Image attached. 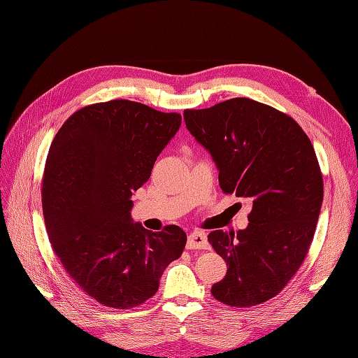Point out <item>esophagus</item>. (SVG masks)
Here are the masks:
<instances>
[{
    "mask_svg": "<svg viewBox=\"0 0 358 358\" xmlns=\"http://www.w3.org/2000/svg\"><path fill=\"white\" fill-rule=\"evenodd\" d=\"M188 249H209V242L208 237H206L204 233L201 231H192L188 236V242H187Z\"/></svg>",
    "mask_w": 358,
    "mask_h": 358,
    "instance_id": "1",
    "label": "esophagus"
}]
</instances>
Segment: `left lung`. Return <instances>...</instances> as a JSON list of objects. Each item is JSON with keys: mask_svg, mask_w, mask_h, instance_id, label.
Masks as SVG:
<instances>
[{"mask_svg": "<svg viewBox=\"0 0 358 358\" xmlns=\"http://www.w3.org/2000/svg\"><path fill=\"white\" fill-rule=\"evenodd\" d=\"M183 119L210 154L221 189L252 203L245 230L208 236L229 267L212 296L259 305L296 275L315 234L324 194L315 150L294 119L249 99L185 110Z\"/></svg>", "mask_w": 358, "mask_h": 358, "instance_id": "obj_1", "label": "left lung"}]
</instances>
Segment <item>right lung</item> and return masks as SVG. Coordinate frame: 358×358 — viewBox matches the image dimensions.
<instances>
[{
	"instance_id": "1",
	"label": "right lung",
	"mask_w": 358,
	"mask_h": 358,
	"mask_svg": "<svg viewBox=\"0 0 358 358\" xmlns=\"http://www.w3.org/2000/svg\"><path fill=\"white\" fill-rule=\"evenodd\" d=\"M180 122L179 113L112 100L73 113L50 145L41 189L49 241L74 282L104 306L142 305L185 248L180 227L154 233L131 218L133 194Z\"/></svg>"
}]
</instances>
